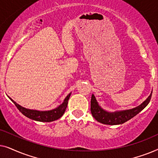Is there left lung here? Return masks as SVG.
I'll return each mask as SVG.
<instances>
[{"instance_id": "8db88e82", "label": "left lung", "mask_w": 158, "mask_h": 158, "mask_svg": "<svg viewBox=\"0 0 158 158\" xmlns=\"http://www.w3.org/2000/svg\"><path fill=\"white\" fill-rule=\"evenodd\" d=\"M152 93V92H151L148 98L138 106L131 109L122 110V111H116L114 112H110L103 109L98 104L94 95L92 94L91 101H90V111H91L92 116H94L95 119L101 124L109 125L124 124V122L131 119L137 114H139L142 110H143L148 106L150 101Z\"/></svg>"}]
</instances>
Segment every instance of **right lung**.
<instances>
[{"label": "right lung", "instance_id": "1", "mask_svg": "<svg viewBox=\"0 0 158 158\" xmlns=\"http://www.w3.org/2000/svg\"><path fill=\"white\" fill-rule=\"evenodd\" d=\"M71 95L69 94L62 104H60L59 106H57L55 109L49 110V111H38V110H34V109H29L27 108H24L21 106L19 104H18L16 102L13 100L12 98H10L9 96H8V98L10 99V101L16 105L19 111L22 113L23 115L29 118L30 119L37 121V122H51L53 121L57 120L58 118H60L61 116L63 115V114L65 111V109L67 106H68V100L70 98Z\"/></svg>", "mask_w": 158, "mask_h": 158}]
</instances>
